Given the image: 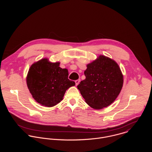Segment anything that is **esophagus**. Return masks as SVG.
<instances>
[{
  "label": "esophagus",
  "instance_id": "1",
  "mask_svg": "<svg viewBox=\"0 0 152 152\" xmlns=\"http://www.w3.org/2000/svg\"><path fill=\"white\" fill-rule=\"evenodd\" d=\"M79 82H80V79H77V80H75V83H76V85L77 86L79 83Z\"/></svg>",
  "mask_w": 152,
  "mask_h": 152
}]
</instances>
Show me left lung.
I'll list each match as a JSON object with an SVG mask.
<instances>
[{
	"label": "left lung",
	"instance_id": "obj_1",
	"mask_svg": "<svg viewBox=\"0 0 152 152\" xmlns=\"http://www.w3.org/2000/svg\"><path fill=\"white\" fill-rule=\"evenodd\" d=\"M85 79L77 89L85 102L94 110H102L112 104L123 85V75L118 64L104 55L86 65Z\"/></svg>",
	"mask_w": 152,
	"mask_h": 152
}]
</instances>
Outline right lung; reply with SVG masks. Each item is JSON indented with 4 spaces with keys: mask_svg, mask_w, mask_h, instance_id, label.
Masks as SVG:
<instances>
[{
    "mask_svg": "<svg viewBox=\"0 0 152 152\" xmlns=\"http://www.w3.org/2000/svg\"><path fill=\"white\" fill-rule=\"evenodd\" d=\"M59 64L45 58L34 62L29 69L28 88L34 100L43 106L56 105L62 100L67 90L75 85L68 79V70L61 68Z\"/></svg>",
    "mask_w": 152,
    "mask_h": 152,
    "instance_id": "obj_1",
    "label": "right lung"
}]
</instances>
